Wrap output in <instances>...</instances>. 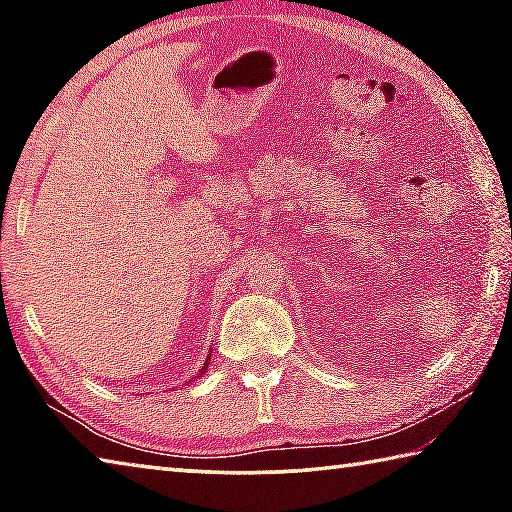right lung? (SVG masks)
Wrapping results in <instances>:
<instances>
[{
    "instance_id": "add662e5",
    "label": "right lung",
    "mask_w": 512,
    "mask_h": 512,
    "mask_svg": "<svg viewBox=\"0 0 512 512\" xmlns=\"http://www.w3.org/2000/svg\"><path fill=\"white\" fill-rule=\"evenodd\" d=\"M205 368H207V363H205V366H203V368H201V372H205Z\"/></svg>"
}]
</instances>
